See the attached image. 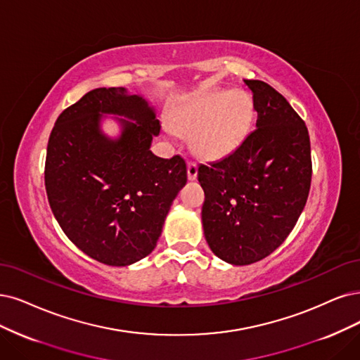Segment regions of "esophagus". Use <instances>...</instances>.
<instances>
[{"mask_svg":"<svg viewBox=\"0 0 360 360\" xmlns=\"http://www.w3.org/2000/svg\"><path fill=\"white\" fill-rule=\"evenodd\" d=\"M197 172H198V167L194 162H190L187 165V175H188V179L190 181H194L197 178Z\"/></svg>","mask_w":360,"mask_h":360,"instance_id":"obj_1","label":"esophagus"}]
</instances>
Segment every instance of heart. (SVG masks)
<instances>
[{"label": "heart", "instance_id": "obj_1", "mask_svg": "<svg viewBox=\"0 0 360 360\" xmlns=\"http://www.w3.org/2000/svg\"><path fill=\"white\" fill-rule=\"evenodd\" d=\"M254 120V103L242 91L214 90L193 96L172 118L167 133L191 135L200 157L217 160L231 154L243 142Z\"/></svg>", "mask_w": 360, "mask_h": 360}]
</instances>
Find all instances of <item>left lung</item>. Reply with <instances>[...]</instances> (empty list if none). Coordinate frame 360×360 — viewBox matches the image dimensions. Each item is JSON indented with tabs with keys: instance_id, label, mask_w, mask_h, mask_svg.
I'll list each match as a JSON object with an SVG mask.
<instances>
[{
	"instance_id": "obj_1",
	"label": "left lung",
	"mask_w": 360,
	"mask_h": 360,
	"mask_svg": "<svg viewBox=\"0 0 360 360\" xmlns=\"http://www.w3.org/2000/svg\"><path fill=\"white\" fill-rule=\"evenodd\" d=\"M257 129L230 155L198 167L202 222L222 261L249 265L269 257L294 230L311 184L309 130L270 84L245 79Z\"/></svg>"
}]
</instances>
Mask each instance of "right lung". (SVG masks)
Instances as JSON below:
<instances>
[{"label": "right lung", "mask_w": 360, "mask_h": 360, "mask_svg": "<svg viewBox=\"0 0 360 360\" xmlns=\"http://www.w3.org/2000/svg\"><path fill=\"white\" fill-rule=\"evenodd\" d=\"M103 113L116 115L118 139L101 131ZM158 133L155 110L124 87L91 90L58 117L47 145L46 191L60 229L90 258L124 267L154 250L187 184L181 155L151 153Z\"/></svg>", "instance_id": "right-lung-1"}]
</instances>
